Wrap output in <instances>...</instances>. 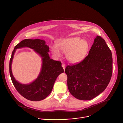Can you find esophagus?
<instances>
[{
	"label": "esophagus",
	"mask_w": 123,
	"mask_h": 123,
	"mask_svg": "<svg viewBox=\"0 0 123 123\" xmlns=\"http://www.w3.org/2000/svg\"><path fill=\"white\" fill-rule=\"evenodd\" d=\"M62 66L63 69L64 70H65V68H66V64H65L64 63H62Z\"/></svg>",
	"instance_id": "34e87169"
}]
</instances>
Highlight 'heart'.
Returning <instances> with one entry per match:
<instances>
[{
  "mask_svg": "<svg viewBox=\"0 0 123 123\" xmlns=\"http://www.w3.org/2000/svg\"><path fill=\"white\" fill-rule=\"evenodd\" d=\"M56 46H52L50 50L55 56L59 57L61 53H66V59L71 63L82 61L87 55L89 49V42L79 37H72L62 39L57 43Z\"/></svg>",
  "mask_w": 123,
  "mask_h": 123,
  "instance_id": "obj_1",
  "label": "heart"
}]
</instances>
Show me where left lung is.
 <instances>
[{
  "label": "left lung",
  "instance_id": "1",
  "mask_svg": "<svg viewBox=\"0 0 123 123\" xmlns=\"http://www.w3.org/2000/svg\"><path fill=\"white\" fill-rule=\"evenodd\" d=\"M113 59L105 40L97 36L88 55L81 62L68 66V87L71 94L81 100H90L103 92L111 78Z\"/></svg>",
  "mask_w": 123,
  "mask_h": 123
}]
</instances>
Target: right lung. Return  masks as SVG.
Instances as JSON below:
<instances>
[{"label": "right lung", "instance_id": "1", "mask_svg": "<svg viewBox=\"0 0 123 123\" xmlns=\"http://www.w3.org/2000/svg\"><path fill=\"white\" fill-rule=\"evenodd\" d=\"M24 47L33 49L42 58V64L40 73L35 80L29 84H22L14 78L11 65L16 49ZM49 47L45 41L40 39H25L17 44L12 53L9 62V73L12 82L17 91L26 99L38 101L45 99L51 92L55 82L64 70L62 63L50 59L48 52Z\"/></svg>", "mask_w": 123, "mask_h": 123}]
</instances>
